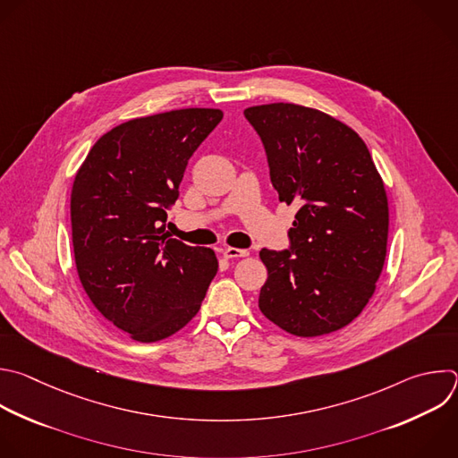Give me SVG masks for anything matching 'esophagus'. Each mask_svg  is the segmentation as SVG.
<instances>
[{
	"mask_svg": "<svg viewBox=\"0 0 458 458\" xmlns=\"http://www.w3.org/2000/svg\"><path fill=\"white\" fill-rule=\"evenodd\" d=\"M223 255H225L226 259H241V257H248L250 251H248V250H242V248H232V246H228V248L223 250Z\"/></svg>",
	"mask_w": 458,
	"mask_h": 458,
	"instance_id": "34e87169",
	"label": "esophagus"
}]
</instances>
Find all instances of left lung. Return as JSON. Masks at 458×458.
<instances>
[{
	"instance_id": "8db88e82",
	"label": "left lung",
	"mask_w": 458,
	"mask_h": 458,
	"mask_svg": "<svg viewBox=\"0 0 458 458\" xmlns=\"http://www.w3.org/2000/svg\"><path fill=\"white\" fill-rule=\"evenodd\" d=\"M266 148L285 205H300L289 250H260L267 280L259 308L301 338L349 326L369 303L388 241V199L365 141L344 122L306 106L244 109Z\"/></svg>"
}]
</instances>
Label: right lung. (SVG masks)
<instances>
[{"mask_svg":"<svg viewBox=\"0 0 458 458\" xmlns=\"http://www.w3.org/2000/svg\"><path fill=\"white\" fill-rule=\"evenodd\" d=\"M221 118L207 107L132 118L100 136L77 171L70 210L81 284L136 342L183 329L217 273L214 250L173 239L165 221L191 157Z\"/></svg>","mask_w":458,"mask_h":458,"instance_id":"obj_1","label":"right lung"}]
</instances>
